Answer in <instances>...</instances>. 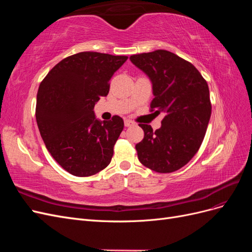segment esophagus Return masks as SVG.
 Masks as SVG:
<instances>
[{"label": "esophagus", "instance_id": "34e87169", "mask_svg": "<svg viewBox=\"0 0 252 252\" xmlns=\"http://www.w3.org/2000/svg\"><path fill=\"white\" fill-rule=\"evenodd\" d=\"M124 124H125V126H126V127H129V126H132L134 123H133L132 121H130V120L126 119V120L124 121Z\"/></svg>", "mask_w": 252, "mask_h": 252}]
</instances>
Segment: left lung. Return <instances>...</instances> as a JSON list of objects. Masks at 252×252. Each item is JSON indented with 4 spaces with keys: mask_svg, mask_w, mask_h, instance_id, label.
I'll list each match as a JSON object with an SVG mask.
<instances>
[{
    "mask_svg": "<svg viewBox=\"0 0 252 252\" xmlns=\"http://www.w3.org/2000/svg\"><path fill=\"white\" fill-rule=\"evenodd\" d=\"M152 83L151 111L165 114L161 128L139 124L144 139L135 145L147 168L169 173L185 166L201 147L211 116L207 82L199 70L174 53L158 49L130 57Z\"/></svg>",
    "mask_w": 252,
    "mask_h": 252,
    "instance_id": "8db88e82",
    "label": "left lung"
}]
</instances>
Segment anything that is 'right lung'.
I'll use <instances>...</instances> for the list:
<instances>
[{"label": "right lung", "instance_id": "right-lung-1", "mask_svg": "<svg viewBox=\"0 0 252 252\" xmlns=\"http://www.w3.org/2000/svg\"><path fill=\"white\" fill-rule=\"evenodd\" d=\"M128 57L84 51L65 58L41 82L35 118L52 158L75 177L107 167L124 121L97 120L94 105L109 93V81Z\"/></svg>", "mask_w": 252, "mask_h": 252}]
</instances>
